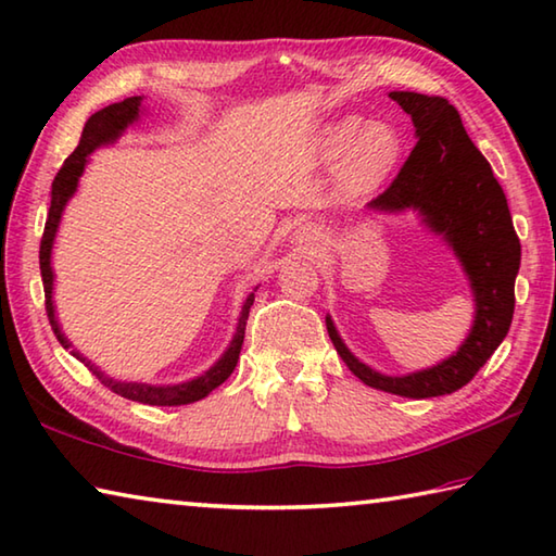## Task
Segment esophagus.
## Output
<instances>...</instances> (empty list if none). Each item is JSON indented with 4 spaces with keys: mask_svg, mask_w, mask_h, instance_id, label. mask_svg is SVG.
<instances>
[{
    "mask_svg": "<svg viewBox=\"0 0 556 556\" xmlns=\"http://www.w3.org/2000/svg\"><path fill=\"white\" fill-rule=\"evenodd\" d=\"M316 236H318V230L313 228V226H299V228L294 230V240H296V243L311 245L313 240H316Z\"/></svg>",
    "mask_w": 556,
    "mask_h": 556,
    "instance_id": "1",
    "label": "esophagus"
}]
</instances>
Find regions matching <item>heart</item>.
Segmentation results:
<instances>
[{
    "label": "heart",
    "mask_w": 556,
    "mask_h": 556,
    "mask_svg": "<svg viewBox=\"0 0 556 556\" xmlns=\"http://www.w3.org/2000/svg\"><path fill=\"white\" fill-rule=\"evenodd\" d=\"M401 130L389 121H362L340 116L323 124L318 153L326 163H338V185L348 197H365L379 189L403 160Z\"/></svg>",
    "instance_id": "b5f03b06"
}]
</instances>
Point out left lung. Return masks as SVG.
<instances>
[{
    "label": "left lung",
    "instance_id": "obj_1",
    "mask_svg": "<svg viewBox=\"0 0 556 556\" xmlns=\"http://www.w3.org/2000/svg\"><path fill=\"white\" fill-rule=\"evenodd\" d=\"M413 121L418 143L381 197L369 201V216L416 214L459 260L473 296V320L462 345L438 365L381 375L355 357L340 338L330 313L328 336L348 369L367 387L406 399L445 396L469 383L508 336L516 308L520 240L506 194L489 160L471 143L459 111L445 97L389 92Z\"/></svg>",
    "mask_w": 556,
    "mask_h": 556
}]
</instances>
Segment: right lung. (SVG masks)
Here are the masks:
<instances>
[{"mask_svg":"<svg viewBox=\"0 0 556 556\" xmlns=\"http://www.w3.org/2000/svg\"><path fill=\"white\" fill-rule=\"evenodd\" d=\"M148 116V109L143 104V97H128L118 104H109L104 109H99L97 114L87 118L83 138H79V146L75 148V153L65 160V165L60 167L58 177L53 179V189H50V208H48V218H46V230H43V240H40V277H43V291H46V311H48V320L53 326V332L60 340V345L65 350L73 352V355L85 362L89 371L104 383L106 389H111L118 396H124L128 401H138L146 403V406H187V403H194L206 399L211 391L218 389L230 375L240 359V350H243V340H245V323H248V313L252 301H255V291L257 287L250 291L248 299L243 301V308H240V316L236 323V332L230 338L228 348L224 350L214 365H211L206 371H201L199 377L189 379V381H179V383H146V381H121L114 379L102 367H97L92 359L85 357L83 352L73 348V342L67 340V336L60 328L58 313H55V299H53V289H55V271H53V248H55V236L60 228V220H63L65 206L70 204V199L75 197V191L79 187V177L85 175V169L89 165V155L99 148L114 146L116 140L126 134L130 126H138V121Z\"/></svg>","mask_w":556,"mask_h":556,"instance_id":"obj_1","label":"right lung"}]
</instances>
